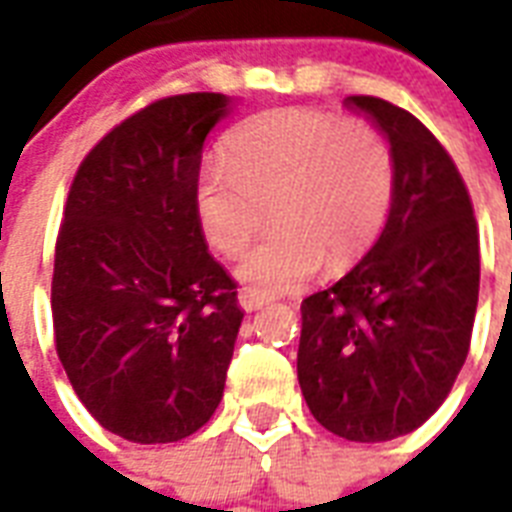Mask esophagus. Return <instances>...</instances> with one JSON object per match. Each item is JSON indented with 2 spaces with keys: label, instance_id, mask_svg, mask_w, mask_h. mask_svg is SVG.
Returning <instances> with one entry per match:
<instances>
[{
  "label": "esophagus",
  "instance_id": "34e87169",
  "mask_svg": "<svg viewBox=\"0 0 512 512\" xmlns=\"http://www.w3.org/2000/svg\"><path fill=\"white\" fill-rule=\"evenodd\" d=\"M265 303H268L265 295H260V292H255V289L244 287L239 292V305L244 308V311H257V308H263Z\"/></svg>",
  "mask_w": 512,
  "mask_h": 512
}]
</instances>
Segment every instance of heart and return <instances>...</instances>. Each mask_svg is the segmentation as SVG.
I'll return each mask as SVG.
<instances>
[{"instance_id": "heart-1", "label": "heart", "mask_w": 512, "mask_h": 512, "mask_svg": "<svg viewBox=\"0 0 512 512\" xmlns=\"http://www.w3.org/2000/svg\"><path fill=\"white\" fill-rule=\"evenodd\" d=\"M396 167L385 135L364 119L321 108H273L239 124L223 162L196 180L201 231L239 257L271 215L273 236L244 257L239 276L260 295L345 271L369 252L393 201Z\"/></svg>"}]
</instances>
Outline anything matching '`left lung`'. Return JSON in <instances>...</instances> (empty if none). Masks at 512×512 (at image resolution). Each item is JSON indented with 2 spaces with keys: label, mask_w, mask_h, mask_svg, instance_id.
<instances>
[{
  "label": "left lung",
  "mask_w": 512,
  "mask_h": 512,
  "mask_svg": "<svg viewBox=\"0 0 512 512\" xmlns=\"http://www.w3.org/2000/svg\"><path fill=\"white\" fill-rule=\"evenodd\" d=\"M345 103L388 138L393 201L364 260L300 305L297 380L329 433L377 444L420 428L449 396L470 350L481 255L468 185L436 135L388 100Z\"/></svg>",
  "instance_id": "1"
}]
</instances>
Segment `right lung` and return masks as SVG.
<instances>
[{"label": "right lung", "mask_w": 512, "mask_h": 512, "mask_svg": "<svg viewBox=\"0 0 512 512\" xmlns=\"http://www.w3.org/2000/svg\"><path fill=\"white\" fill-rule=\"evenodd\" d=\"M220 92L154 100L84 156L52 268L55 350L87 412L132 444H172L223 398L244 311L207 252L196 180Z\"/></svg>", "instance_id": "add662e5"}]
</instances>
